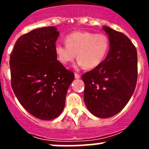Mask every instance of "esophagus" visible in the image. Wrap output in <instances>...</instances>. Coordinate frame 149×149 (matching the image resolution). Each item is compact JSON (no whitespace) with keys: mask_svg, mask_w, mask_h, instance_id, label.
Wrapping results in <instances>:
<instances>
[{"mask_svg":"<svg viewBox=\"0 0 149 149\" xmlns=\"http://www.w3.org/2000/svg\"><path fill=\"white\" fill-rule=\"evenodd\" d=\"M75 78H76V79H80L81 76L79 74V73H75Z\"/></svg>","mask_w":149,"mask_h":149,"instance_id":"esophagus-1","label":"esophagus"}]
</instances>
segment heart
<instances>
[{
    "mask_svg": "<svg viewBox=\"0 0 149 149\" xmlns=\"http://www.w3.org/2000/svg\"><path fill=\"white\" fill-rule=\"evenodd\" d=\"M66 46L57 45V59L64 65L72 63L77 56L78 63L87 69L97 67L102 63L109 49V40L104 34L78 31L68 34Z\"/></svg>",
    "mask_w": 149,
    "mask_h": 149,
    "instance_id": "b5f03b06",
    "label": "heart"
}]
</instances>
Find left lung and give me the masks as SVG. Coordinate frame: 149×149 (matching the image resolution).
Listing matches in <instances>:
<instances>
[{
	"mask_svg": "<svg viewBox=\"0 0 149 149\" xmlns=\"http://www.w3.org/2000/svg\"><path fill=\"white\" fill-rule=\"evenodd\" d=\"M109 39L104 61L82 75L84 102L94 116L108 118L120 112L131 98L138 78L136 47L120 31L103 26Z\"/></svg>",
	"mask_w": 149,
	"mask_h": 149,
	"instance_id": "left-lung-1",
	"label": "left lung"
}]
</instances>
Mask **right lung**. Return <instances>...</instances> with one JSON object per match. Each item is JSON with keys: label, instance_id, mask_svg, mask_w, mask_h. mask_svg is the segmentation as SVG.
Returning a JSON list of instances; mask_svg holds the SVG:
<instances>
[{"label": "right lung", "instance_id": "1", "mask_svg": "<svg viewBox=\"0 0 149 149\" xmlns=\"http://www.w3.org/2000/svg\"><path fill=\"white\" fill-rule=\"evenodd\" d=\"M59 31L47 26L21 36L10 53L11 86L31 115L49 120L62 112L74 73L57 61L55 47Z\"/></svg>", "mask_w": 149, "mask_h": 149}]
</instances>
